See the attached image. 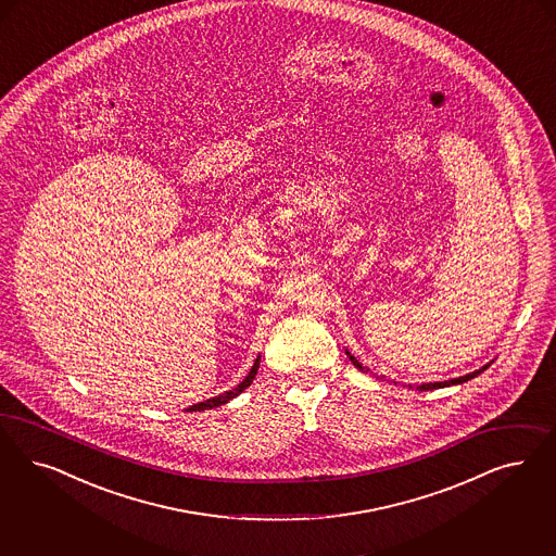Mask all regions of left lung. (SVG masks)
I'll return each mask as SVG.
<instances>
[{
    "instance_id": "8db88e82",
    "label": "left lung",
    "mask_w": 556,
    "mask_h": 556,
    "mask_svg": "<svg viewBox=\"0 0 556 556\" xmlns=\"http://www.w3.org/2000/svg\"><path fill=\"white\" fill-rule=\"evenodd\" d=\"M349 355V353H346ZM349 359H351V364L355 365L357 369H362L364 371V367H362V364L353 357V355H349ZM489 365H484V367H480V369H477V371H472V374H466V376H462V378H456V380H447V382H435V383H421V386H417L419 390H438V388H445V386H456V383H464L468 382V380H472V378H477L479 374H482L484 369H486Z\"/></svg>"
}]
</instances>
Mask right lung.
I'll use <instances>...</instances> for the list:
<instances>
[{"label":"right lung","mask_w":556,"mask_h":556,"mask_svg":"<svg viewBox=\"0 0 556 556\" xmlns=\"http://www.w3.org/2000/svg\"><path fill=\"white\" fill-rule=\"evenodd\" d=\"M258 362H261V355L256 357V362L250 367L249 376H247L242 382L238 383L236 388H231L230 392H224V394H219V396H215V399H210V401H205V403L192 404L191 410H207V408H215V406L230 403L231 399H236L244 388H249L250 383H252L256 371H258Z\"/></svg>","instance_id":"obj_1"}]
</instances>
